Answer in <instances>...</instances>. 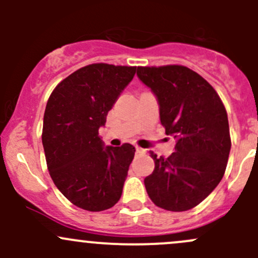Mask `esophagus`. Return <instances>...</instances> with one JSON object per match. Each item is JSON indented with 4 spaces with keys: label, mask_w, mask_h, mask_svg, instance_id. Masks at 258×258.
Here are the masks:
<instances>
[{
    "label": "esophagus",
    "mask_w": 258,
    "mask_h": 258,
    "mask_svg": "<svg viewBox=\"0 0 258 258\" xmlns=\"http://www.w3.org/2000/svg\"><path fill=\"white\" fill-rule=\"evenodd\" d=\"M136 152H137V153H144L145 150H144V148L139 147V146H136Z\"/></svg>",
    "instance_id": "esophagus-1"
}]
</instances>
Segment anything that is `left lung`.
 Here are the masks:
<instances>
[{"label":"left lung","instance_id":"left-lung-1","mask_svg":"<svg viewBox=\"0 0 258 258\" xmlns=\"http://www.w3.org/2000/svg\"><path fill=\"white\" fill-rule=\"evenodd\" d=\"M137 76L157 97L166 135L176 139L170 157L150 152L155 170L145 178L146 191L163 210L194 209L225 175L231 150L225 106L215 88L188 67H137Z\"/></svg>","mask_w":258,"mask_h":258}]
</instances>
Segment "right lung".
Wrapping results in <instances>:
<instances>
[{
  "label": "right lung",
  "mask_w": 258,
  "mask_h": 258,
  "mask_svg": "<svg viewBox=\"0 0 258 258\" xmlns=\"http://www.w3.org/2000/svg\"><path fill=\"white\" fill-rule=\"evenodd\" d=\"M136 67L92 63L56 86L43 116L42 145L52 181L75 206L105 211L118 202L135 147L105 146L98 128Z\"/></svg>",
  "instance_id": "right-lung-1"
}]
</instances>
